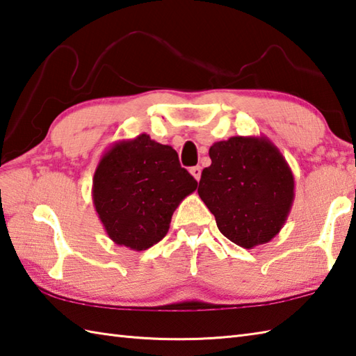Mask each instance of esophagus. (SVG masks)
I'll return each mask as SVG.
<instances>
[{"instance_id": "obj_1", "label": "esophagus", "mask_w": 356, "mask_h": 356, "mask_svg": "<svg viewBox=\"0 0 356 356\" xmlns=\"http://www.w3.org/2000/svg\"><path fill=\"white\" fill-rule=\"evenodd\" d=\"M191 173H192V177L195 179L200 181V178H201V168H200V165H195V168H191Z\"/></svg>"}]
</instances>
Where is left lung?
I'll return each mask as SVG.
<instances>
[{
	"mask_svg": "<svg viewBox=\"0 0 356 356\" xmlns=\"http://www.w3.org/2000/svg\"><path fill=\"white\" fill-rule=\"evenodd\" d=\"M198 195L221 234L253 249L280 234L295 200V178L267 136H232L209 149Z\"/></svg>",
	"mask_w": 356,
	"mask_h": 356,
	"instance_id": "obj_1",
	"label": "left lung"
}]
</instances>
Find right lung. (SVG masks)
Wrapping results in <instances>:
<instances>
[{"label": "right lung", "instance_id": "add662e5", "mask_svg": "<svg viewBox=\"0 0 356 356\" xmlns=\"http://www.w3.org/2000/svg\"><path fill=\"white\" fill-rule=\"evenodd\" d=\"M197 186L175 149L141 134L104 152L93 173L92 200L108 238L141 252L165 236L173 212Z\"/></svg>", "mask_w": 356, "mask_h": 356}]
</instances>
